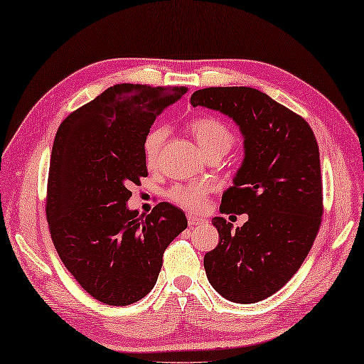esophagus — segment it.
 Returning <instances> with one entry per match:
<instances>
[{"mask_svg": "<svg viewBox=\"0 0 364 364\" xmlns=\"http://www.w3.org/2000/svg\"><path fill=\"white\" fill-rule=\"evenodd\" d=\"M203 221H204V220L196 217V215H188V226H190V228H195V226H198V225H201Z\"/></svg>", "mask_w": 364, "mask_h": 364, "instance_id": "34e87169", "label": "esophagus"}]
</instances>
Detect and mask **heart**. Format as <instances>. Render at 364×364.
<instances>
[{"instance_id":"b5f03b06","label":"heart","mask_w":364,"mask_h":364,"mask_svg":"<svg viewBox=\"0 0 364 364\" xmlns=\"http://www.w3.org/2000/svg\"><path fill=\"white\" fill-rule=\"evenodd\" d=\"M190 132L195 136L198 146L207 155L210 154H226L234 144L232 132L228 125L213 117H203L190 124ZM168 136L166 127H152L143 141V152L147 166H155L159 161V154L163 141ZM169 198L173 203L183 207L187 210L201 212L209 203V187L205 183L195 182L187 185H174L169 190Z\"/></svg>"}]
</instances>
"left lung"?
I'll return each instance as SVG.
<instances>
[{
	"instance_id": "1",
	"label": "left lung",
	"mask_w": 364,
	"mask_h": 364,
	"mask_svg": "<svg viewBox=\"0 0 364 364\" xmlns=\"http://www.w3.org/2000/svg\"><path fill=\"white\" fill-rule=\"evenodd\" d=\"M190 103L231 117L243 136V161L220 212L248 213V221L234 231L212 218L220 242L204 256L207 279L229 301L265 300L300 269L321 226L316 136L301 116L253 87L199 89Z\"/></svg>"
}]
</instances>
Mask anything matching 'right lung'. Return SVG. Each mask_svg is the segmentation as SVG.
Here are the masks:
<instances>
[{
	"instance_id": "obj_1",
	"label": "right lung",
	"mask_w": 364,
	"mask_h": 364,
	"mask_svg": "<svg viewBox=\"0 0 364 364\" xmlns=\"http://www.w3.org/2000/svg\"><path fill=\"white\" fill-rule=\"evenodd\" d=\"M185 92L187 87L111 86L56 132L47 193L51 240L80 286L107 305L127 306L149 294L163 253L187 229L185 213L169 203L146 217L127 205L130 185L147 176L144 136Z\"/></svg>"
}]
</instances>
